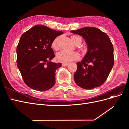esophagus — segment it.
I'll return each instance as SVG.
<instances>
[{
	"mask_svg": "<svg viewBox=\"0 0 129 129\" xmlns=\"http://www.w3.org/2000/svg\"><path fill=\"white\" fill-rule=\"evenodd\" d=\"M68 64V63H62V66H63V67H65V66H67Z\"/></svg>",
	"mask_w": 129,
	"mask_h": 129,
	"instance_id": "34e87169",
	"label": "esophagus"
}]
</instances>
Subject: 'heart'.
I'll return each mask as SVG.
<instances>
[{"label":"heart","mask_w":129,"mask_h":129,"mask_svg":"<svg viewBox=\"0 0 129 129\" xmlns=\"http://www.w3.org/2000/svg\"><path fill=\"white\" fill-rule=\"evenodd\" d=\"M72 41L74 44L76 46L80 45L82 42V39L80 37L78 36H72L71 37ZM60 37H57L55 38L52 42V48L55 50H58L59 49V42ZM79 57V54L75 52H66L61 51L58 53L56 55V59L57 61H59L62 63H68V62L76 60Z\"/></svg>","instance_id":"heart-1"}]
</instances>
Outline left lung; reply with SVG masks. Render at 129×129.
I'll return each mask as SVG.
<instances>
[{"instance_id": "left-lung-1", "label": "left lung", "mask_w": 129, "mask_h": 129, "mask_svg": "<svg viewBox=\"0 0 129 129\" xmlns=\"http://www.w3.org/2000/svg\"><path fill=\"white\" fill-rule=\"evenodd\" d=\"M71 32L82 37L88 48L82 60L77 62L74 75L76 84L85 89L99 87L107 79L114 64V47L110 38L95 27H86Z\"/></svg>"}]
</instances>
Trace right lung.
<instances>
[{
	"mask_svg": "<svg viewBox=\"0 0 129 129\" xmlns=\"http://www.w3.org/2000/svg\"><path fill=\"white\" fill-rule=\"evenodd\" d=\"M63 33L38 25L22 35L17 48V63L27 86L41 91L55 84V72L62 64L50 61L55 57L51 44Z\"/></svg>",
	"mask_w": 129,
	"mask_h": 129,
	"instance_id": "obj_1",
	"label": "right lung"
}]
</instances>
